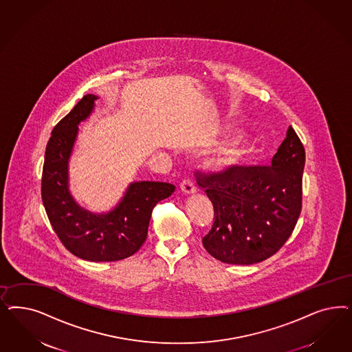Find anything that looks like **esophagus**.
Returning <instances> with one entry per match:
<instances>
[{
    "instance_id": "esophagus-1",
    "label": "esophagus",
    "mask_w": 352,
    "mask_h": 352,
    "mask_svg": "<svg viewBox=\"0 0 352 352\" xmlns=\"http://www.w3.org/2000/svg\"><path fill=\"white\" fill-rule=\"evenodd\" d=\"M180 189H182V193H195V186H194V182H192V179H189V177H185V179H182V182H180Z\"/></svg>"
}]
</instances>
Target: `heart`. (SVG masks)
<instances>
[{
    "instance_id": "b5f03b06",
    "label": "heart",
    "mask_w": 352,
    "mask_h": 352,
    "mask_svg": "<svg viewBox=\"0 0 352 352\" xmlns=\"http://www.w3.org/2000/svg\"><path fill=\"white\" fill-rule=\"evenodd\" d=\"M242 153H243V150L237 145L228 146L217 153V155L214 159V164L217 168H228L239 162L242 157Z\"/></svg>"
}]
</instances>
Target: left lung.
<instances>
[{
  "mask_svg": "<svg viewBox=\"0 0 352 352\" xmlns=\"http://www.w3.org/2000/svg\"><path fill=\"white\" fill-rule=\"evenodd\" d=\"M306 153L289 126L271 166L233 164L195 172L214 206V224L202 239L217 261L248 265L265 261L292 236L302 211Z\"/></svg>",
  "mask_w": 352,
  "mask_h": 352,
  "instance_id": "obj_1",
  "label": "left lung"
}]
</instances>
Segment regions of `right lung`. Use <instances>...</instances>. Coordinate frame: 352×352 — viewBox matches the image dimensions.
<instances>
[{
    "mask_svg": "<svg viewBox=\"0 0 352 352\" xmlns=\"http://www.w3.org/2000/svg\"><path fill=\"white\" fill-rule=\"evenodd\" d=\"M96 100L93 94L84 96L54 126L46 145L41 198L58 239L71 254L84 261H122L142 246L153 208L173 193L175 185L133 182L122 202L106 215H93L74 201L68 192V158L78 124L89 116Z\"/></svg>",
    "mask_w": 352,
    "mask_h": 352,
    "instance_id": "obj_1",
    "label": "right lung"
}]
</instances>
